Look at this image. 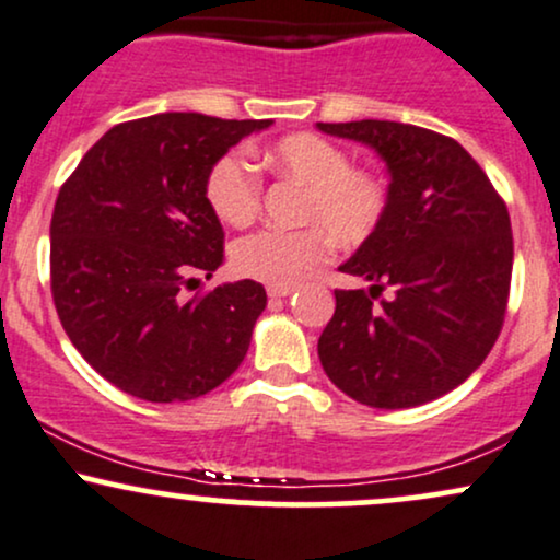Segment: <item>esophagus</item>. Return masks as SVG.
Returning a JSON list of instances; mask_svg holds the SVG:
<instances>
[{"label": "esophagus", "mask_w": 560, "mask_h": 560, "mask_svg": "<svg viewBox=\"0 0 560 560\" xmlns=\"http://www.w3.org/2000/svg\"><path fill=\"white\" fill-rule=\"evenodd\" d=\"M292 292H294V287H268V298H271V300L289 298Z\"/></svg>", "instance_id": "1"}]
</instances>
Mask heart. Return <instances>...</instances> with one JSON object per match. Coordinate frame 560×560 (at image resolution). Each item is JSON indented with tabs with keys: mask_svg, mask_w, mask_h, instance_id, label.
<instances>
[{
	"mask_svg": "<svg viewBox=\"0 0 560 560\" xmlns=\"http://www.w3.org/2000/svg\"><path fill=\"white\" fill-rule=\"evenodd\" d=\"M255 161L276 177L302 185L300 229H260L234 242L232 262L247 279L292 287L341 245H360L378 229L388 208L386 182L349 166L345 148L315 132H294L260 148ZM206 200L229 226L250 224L260 208V179L242 153H226L206 177Z\"/></svg>",
	"mask_w": 560,
	"mask_h": 560,
	"instance_id": "b5f03b06",
	"label": "heart"
}]
</instances>
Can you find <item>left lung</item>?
I'll return each instance as SVG.
<instances>
[{"instance_id":"1","label":"left lung","mask_w":560,"mask_h":560,"mask_svg":"<svg viewBox=\"0 0 560 560\" xmlns=\"http://www.w3.org/2000/svg\"><path fill=\"white\" fill-rule=\"evenodd\" d=\"M315 127L373 148L390 177L386 215L339 266L370 287L336 289L320 365L365 407H420L467 381L501 334L514 266L509 211L446 135L388 119ZM383 285L395 298L375 306Z\"/></svg>"}]
</instances>
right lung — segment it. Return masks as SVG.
Wrapping results in <instances>:
<instances>
[{
  "label": "right lung",
  "mask_w": 560,
  "mask_h": 560,
  "mask_svg": "<svg viewBox=\"0 0 560 560\" xmlns=\"http://www.w3.org/2000/svg\"><path fill=\"white\" fill-rule=\"evenodd\" d=\"M271 119L166 112L112 127L59 190L51 294L85 362L125 394L190 401L221 386L250 347L266 289L242 279L203 298L185 287L224 262L206 177Z\"/></svg>",
  "instance_id": "add662e5"
}]
</instances>
